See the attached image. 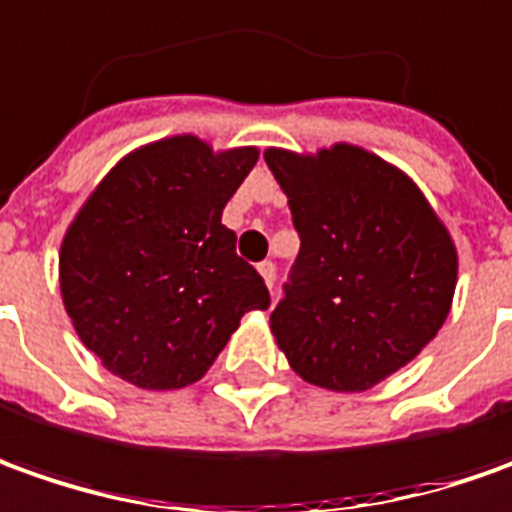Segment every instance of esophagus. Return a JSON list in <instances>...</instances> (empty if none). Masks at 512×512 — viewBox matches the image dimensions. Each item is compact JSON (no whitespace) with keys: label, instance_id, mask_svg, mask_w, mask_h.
Listing matches in <instances>:
<instances>
[{"label":"esophagus","instance_id":"34e87169","mask_svg":"<svg viewBox=\"0 0 512 512\" xmlns=\"http://www.w3.org/2000/svg\"><path fill=\"white\" fill-rule=\"evenodd\" d=\"M259 276L264 278V284L273 290V281H276V264L273 262H262L259 264Z\"/></svg>","mask_w":512,"mask_h":512}]
</instances>
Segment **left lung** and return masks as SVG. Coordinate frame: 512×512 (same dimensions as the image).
I'll return each instance as SVG.
<instances>
[{"label": "left lung", "instance_id": "1", "mask_svg": "<svg viewBox=\"0 0 512 512\" xmlns=\"http://www.w3.org/2000/svg\"><path fill=\"white\" fill-rule=\"evenodd\" d=\"M301 253L270 331L303 382L365 393L410 365L446 323L457 248L418 183L376 153L267 147Z\"/></svg>", "mask_w": 512, "mask_h": 512}]
</instances>
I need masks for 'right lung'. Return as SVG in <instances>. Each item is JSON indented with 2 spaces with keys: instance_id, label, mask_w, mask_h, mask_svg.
<instances>
[{
  "instance_id": "right-lung-1",
  "label": "right lung",
  "mask_w": 512,
  "mask_h": 512,
  "mask_svg": "<svg viewBox=\"0 0 512 512\" xmlns=\"http://www.w3.org/2000/svg\"><path fill=\"white\" fill-rule=\"evenodd\" d=\"M259 161L178 133L130 150L74 214L58 281L66 315L102 368L142 390L206 376L239 320L267 309L222 209Z\"/></svg>"
}]
</instances>
